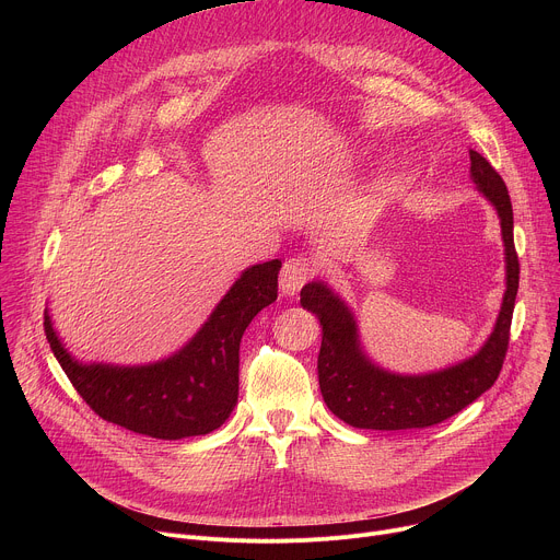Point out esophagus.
Here are the masks:
<instances>
[{"label":"esophagus","mask_w":560,"mask_h":560,"mask_svg":"<svg viewBox=\"0 0 560 560\" xmlns=\"http://www.w3.org/2000/svg\"><path fill=\"white\" fill-rule=\"evenodd\" d=\"M316 272V266L310 257H292L283 264L281 268V277H279V288H281V294L285 296H294Z\"/></svg>","instance_id":"34e87169"}]
</instances>
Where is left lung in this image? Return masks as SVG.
<instances>
[{
  "mask_svg": "<svg viewBox=\"0 0 560 560\" xmlns=\"http://www.w3.org/2000/svg\"><path fill=\"white\" fill-rule=\"evenodd\" d=\"M469 177L497 210L505 246V294L488 341L471 357L425 374H398L376 365L361 346L352 307L328 285L310 281L301 305L322 324L318 387L332 415L359 430H412L436 425L494 385L510 341L512 312L518 292V257L514 248L512 201L501 175L483 154L469 150Z\"/></svg>",
  "mask_w": 560,
  "mask_h": 560,
  "instance_id": "obj_1",
  "label": "left lung"
}]
</instances>
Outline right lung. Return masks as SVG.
Returning a JSON list of instances; mask_svg holds the SVG:
<instances>
[{"mask_svg": "<svg viewBox=\"0 0 560 560\" xmlns=\"http://www.w3.org/2000/svg\"><path fill=\"white\" fill-rule=\"evenodd\" d=\"M281 261L246 268L195 337L166 359L143 365L84 363L61 343L46 307V339L79 396L106 421L152 439L210 434L238 396V343L253 318L277 301Z\"/></svg>", "mask_w": 560, "mask_h": 560, "instance_id": "1", "label": "right lung"}]
</instances>
